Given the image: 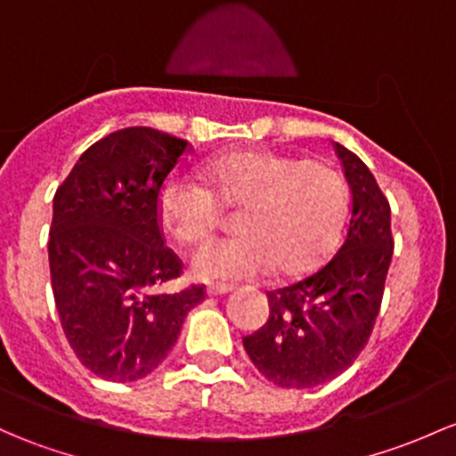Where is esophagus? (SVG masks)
I'll use <instances>...</instances> for the list:
<instances>
[{"mask_svg": "<svg viewBox=\"0 0 456 456\" xmlns=\"http://www.w3.org/2000/svg\"><path fill=\"white\" fill-rule=\"evenodd\" d=\"M229 290H232V286H227V284H212V286H208V290H205V292H208V295L209 297H218V295H227V292Z\"/></svg>", "mask_w": 456, "mask_h": 456, "instance_id": "obj_1", "label": "esophagus"}]
</instances>
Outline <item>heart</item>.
<instances>
[{"mask_svg":"<svg viewBox=\"0 0 456 456\" xmlns=\"http://www.w3.org/2000/svg\"><path fill=\"white\" fill-rule=\"evenodd\" d=\"M200 181L170 176L157 191V220L170 240L194 247L212 236L218 203L240 208L233 232L200 247L191 271L200 280H247L268 268L299 275L334 248L349 191L343 175L319 159L275 151H238L212 159Z\"/></svg>","mask_w":456,"mask_h":456,"instance_id":"obj_1","label":"heart"}]
</instances>
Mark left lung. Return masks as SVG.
Masks as SVG:
<instances>
[{
	"mask_svg": "<svg viewBox=\"0 0 456 456\" xmlns=\"http://www.w3.org/2000/svg\"><path fill=\"white\" fill-rule=\"evenodd\" d=\"M352 190L338 251L304 280L268 290V319L242 338L257 371L273 385L308 389L345 371L365 349L382 304L393 256L391 208L371 170L334 143Z\"/></svg>",
	"mask_w": 456,
	"mask_h": 456,
	"instance_id": "left-lung-1",
	"label": "left lung"
}]
</instances>
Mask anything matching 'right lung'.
I'll return each mask as SVG.
<instances>
[{
    "label": "right lung",
    "mask_w": 456,
    "mask_h": 456,
    "mask_svg": "<svg viewBox=\"0 0 456 456\" xmlns=\"http://www.w3.org/2000/svg\"><path fill=\"white\" fill-rule=\"evenodd\" d=\"M188 151L155 128H122L89 146L54 194L47 256L56 310L78 361L104 380L155 371L205 299V286L159 292L183 262L164 244L157 191Z\"/></svg>",
    "instance_id": "obj_1"
}]
</instances>
